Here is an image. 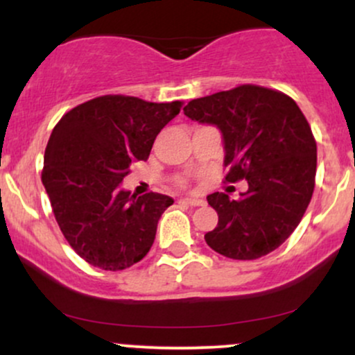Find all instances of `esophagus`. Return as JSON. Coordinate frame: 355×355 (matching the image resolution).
I'll list each match as a JSON object with an SVG mask.
<instances>
[{
  "label": "esophagus",
  "mask_w": 355,
  "mask_h": 355,
  "mask_svg": "<svg viewBox=\"0 0 355 355\" xmlns=\"http://www.w3.org/2000/svg\"><path fill=\"white\" fill-rule=\"evenodd\" d=\"M183 203H187V205L190 207H200L205 202L200 200V198H183Z\"/></svg>",
  "instance_id": "1"
}]
</instances>
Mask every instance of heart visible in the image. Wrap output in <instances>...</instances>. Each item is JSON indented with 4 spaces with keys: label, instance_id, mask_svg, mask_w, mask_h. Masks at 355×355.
Listing matches in <instances>:
<instances>
[{
    "label": "heart",
    "instance_id": "1",
    "mask_svg": "<svg viewBox=\"0 0 355 355\" xmlns=\"http://www.w3.org/2000/svg\"><path fill=\"white\" fill-rule=\"evenodd\" d=\"M178 185H187V180H183V178H180V180H178Z\"/></svg>",
    "mask_w": 355,
    "mask_h": 355
}]
</instances>
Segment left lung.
Masks as SVG:
<instances>
[{
    "instance_id": "left-lung-1",
    "label": "left lung",
    "mask_w": 355,
    "mask_h": 355,
    "mask_svg": "<svg viewBox=\"0 0 355 355\" xmlns=\"http://www.w3.org/2000/svg\"><path fill=\"white\" fill-rule=\"evenodd\" d=\"M185 115L217 125L225 144V182L247 180L237 200L207 197L218 223L205 242L220 255L255 260L292 235L315 187L317 144L302 110L285 93L259 85L189 101Z\"/></svg>"
}]
</instances>
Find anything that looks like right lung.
Listing matches in <instances>:
<instances>
[{"instance_id": "obj_1", "label": "right lung", "mask_w": 355, "mask_h": 355, "mask_svg": "<svg viewBox=\"0 0 355 355\" xmlns=\"http://www.w3.org/2000/svg\"><path fill=\"white\" fill-rule=\"evenodd\" d=\"M183 101L153 103L103 95L64 113L53 128L42 182L61 234L89 266L123 270L153 245L168 195L120 190L130 165L146 160L162 128Z\"/></svg>"}]
</instances>
